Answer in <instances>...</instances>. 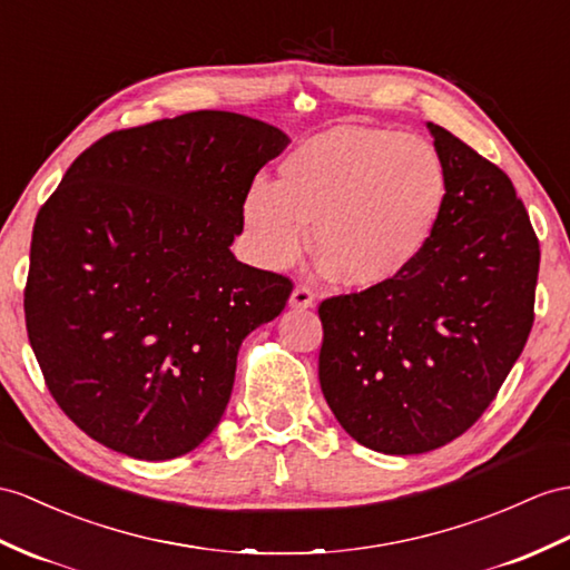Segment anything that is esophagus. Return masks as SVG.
Wrapping results in <instances>:
<instances>
[{"mask_svg":"<svg viewBox=\"0 0 570 570\" xmlns=\"http://www.w3.org/2000/svg\"><path fill=\"white\" fill-rule=\"evenodd\" d=\"M289 307L293 309H309V307H314V295H312V289L309 287H295L293 289V295H289Z\"/></svg>","mask_w":570,"mask_h":570,"instance_id":"esophagus-1","label":"esophagus"}]
</instances>
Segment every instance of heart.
I'll return each instance as SVG.
<instances>
[{"label":"heart","mask_w":570,"mask_h":570,"mask_svg":"<svg viewBox=\"0 0 570 570\" xmlns=\"http://www.w3.org/2000/svg\"><path fill=\"white\" fill-rule=\"evenodd\" d=\"M438 149L396 130L331 128L299 142L246 190L242 225L258 266L283 271L309 239L336 281L380 289L404 277L433 244L450 205Z\"/></svg>","instance_id":"b5f03b06"}]
</instances>
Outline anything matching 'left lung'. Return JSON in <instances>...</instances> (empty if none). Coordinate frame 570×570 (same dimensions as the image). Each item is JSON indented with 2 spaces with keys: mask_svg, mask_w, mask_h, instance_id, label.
Masks as SVG:
<instances>
[{
  "mask_svg": "<svg viewBox=\"0 0 570 570\" xmlns=\"http://www.w3.org/2000/svg\"><path fill=\"white\" fill-rule=\"evenodd\" d=\"M450 171L445 219L396 283L324 299L318 382L360 445L421 454L476 423L534 322L539 242L512 180L428 122Z\"/></svg>",
  "mask_w": 570,
  "mask_h": 570,
  "instance_id": "obj_1",
  "label": "left lung"
}]
</instances>
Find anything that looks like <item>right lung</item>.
Here are the masks:
<instances>
[{
    "mask_svg": "<svg viewBox=\"0 0 570 570\" xmlns=\"http://www.w3.org/2000/svg\"><path fill=\"white\" fill-rule=\"evenodd\" d=\"M287 145L263 120L196 110L106 135L40 207L26 328L50 394L96 442L164 462L217 428L242 341L293 293L229 248L246 190Z\"/></svg>",
    "mask_w": 570,
    "mask_h": 570,
    "instance_id": "add662e5",
    "label": "right lung"
}]
</instances>
